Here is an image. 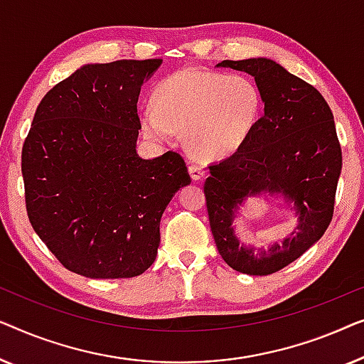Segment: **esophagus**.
I'll list each match as a JSON object with an SVG mask.
<instances>
[{
  "mask_svg": "<svg viewBox=\"0 0 364 364\" xmlns=\"http://www.w3.org/2000/svg\"><path fill=\"white\" fill-rule=\"evenodd\" d=\"M189 175H191V178L194 181H198V180H201V178L204 176V170L201 166H198V165H191L189 166Z\"/></svg>",
  "mask_w": 364,
  "mask_h": 364,
  "instance_id": "obj_1",
  "label": "esophagus"
}]
</instances>
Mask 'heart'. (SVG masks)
I'll use <instances>...</instances> for the list:
<instances>
[{"mask_svg": "<svg viewBox=\"0 0 364 364\" xmlns=\"http://www.w3.org/2000/svg\"><path fill=\"white\" fill-rule=\"evenodd\" d=\"M262 109V89L249 75L184 68L158 82L153 105H141L138 120L153 141H170L184 130L194 156L221 160L247 143Z\"/></svg>", "mask_w": 364, "mask_h": 364, "instance_id": "heart-1", "label": "heart"}]
</instances>
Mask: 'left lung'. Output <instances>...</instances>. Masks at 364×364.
<instances>
[{
    "instance_id": "8db88e82",
    "label": "left lung",
    "mask_w": 364,
    "mask_h": 364,
    "mask_svg": "<svg viewBox=\"0 0 364 364\" xmlns=\"http://www.w3.org/2000/svg\"><path fill=\"white\" fill-rule=\"evenodd\" d=\"M252 75L264 95V115L247 143L209 165L204 183L209 224L221 257L247 275H269L299 259L333 218L341 146L323 95L272 59L223 60ZM280 193L294 204L299 224L290 238L269 250L238 242L232 223L249 196Z\"/></svg>"
}]
</instances>
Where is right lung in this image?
Segmentation results:
<instances>
[{"instance_id": "obj_1", "label": "right lung", "mask_w": 364, "mask_h": 364, "mask_svg": "<svg viewBox=\"0 0 364 364\" xmlns=\"http://www.w3.org/2000/svg\"><path fill=\"white\" fill-rule=\"evenodd\" d=\"M161 59L85 64L54 85L23 145L29 223L60 264L89 279H129L155 262L160 221L191 183L176 151L136 153V102Z\"/></svg>"}]
</instances>
